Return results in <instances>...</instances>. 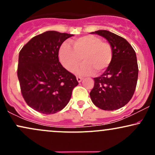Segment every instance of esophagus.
Here are the masks:
<instances>
[{
	"mask_svg": "<svg viewBox=\"0 0 155 155\" xmlns=\"http://www.w3.org/2000/svg\"><path fill=\"white\" fill-rule=\"evenodd\" d=\"M76 79H77L78 82H81V81H82L83 78L80 77V76H77V77H76Z\"/></svg>",
	"mask_w": 155,
	"mask_h": 155,
	"instance_id": "obj_1",
	"label": "esophagus"
}]
</instances>
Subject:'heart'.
<instances>
[{
  "label": "heart",
  "mask_w": 155,
  "mask_h": 155,
  "mask_svg": "<svg viewBox=\"0 0 155 155\" xmlns=\"http://www.w3.org/2000/svg\"><path fill=\"white\" fill-rule=\"evenodd\" d=\"M73 48L64 43L61 45L58 56L60 63L68 71L73 72L81 63H84L76 70L79 75H89L95 72L100 74L111 63L113 50L111 44L103 41L100 37L88 35L71 41Z\"/></svg>",
  "instance_id": "b5f03b06"
}]
</instances>
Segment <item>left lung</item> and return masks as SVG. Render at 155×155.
Segmentation results:
<instances>
[{
  "label": "left lung",
  "mask_w": 155,
  "mask_h": 155,
  "mask_svg": "<svg viewBox=\"0 0 155 155\" xmlns=\"http://www.w3.org/2000/svg\"><path fill=\"white\" fill-rule=\"evenodd\" d=\"M111 44L112 60L101 76L94 78L91 100L97 107L113 111L123 107L132 98L138 75L136 51L122 37L104 30L92 32Z\"/></svg>",
  "instance_id": "obj_1"
}]
</instances>
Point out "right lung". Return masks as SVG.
<instances>
[{
  "label": "right lung",
  "instance_id": "1",
  "mask_svg": "<svg viewBox=\"0 0 155 155\" xmlns=\"http://www.w3.org/2000/svg\"><path fill=\"white\" fill-rule=\"evenodd\" d=\"M74 35L46 31L31 38L19 54L17 76L27 104L44 114L61 111L70 101L76 76L59 62L60 46Z\"/></svg>",
  "mask_w": 155,
  "mask_h": 155
}]
</instances>
